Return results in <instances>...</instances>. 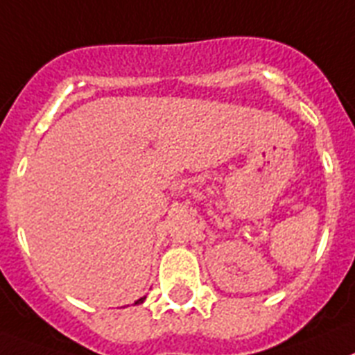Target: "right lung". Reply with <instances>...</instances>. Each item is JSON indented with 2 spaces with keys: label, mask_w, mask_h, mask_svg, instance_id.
I'll return each instance as SVG.
<instances>
[{
  "label": "right lung",
  "mask_w": 355,
  "mask_h": 355,
  "mask_svg": "<svg viewBox=\"0 0 355 355\" xmlns=\"http://www.w3.org/2000/svg\"><path fill=\"white\" fill-rule=\"evenodd\" d=\"M143 301H145V297H141V300H137L136 303H143Z\"/></svg>",
  "instance_id": "1"
}]
</instances>
